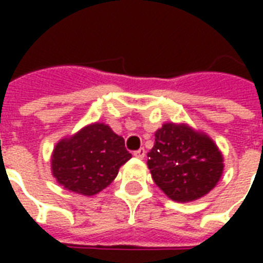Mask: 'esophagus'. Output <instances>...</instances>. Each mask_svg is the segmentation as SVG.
Wrapping results in <instances>:
<instances>
[{
    "instance_id": "1",
    "label": "esophagus",
    "mask_w": 263,
    "mask_h": 263,
    "mask_svg": "<svg viewBox=\"0 0 263 263\" xmlns=\"http://www.w3.org/2000/svg\"><path fill=\"white\" fill-rule=\"evenodd\" d=\"M145 155H146V151H145L143 148H139L138 151L134 152V156H135V158H139V159H143V158H145Z\"/></svg>"
}]
</instances>
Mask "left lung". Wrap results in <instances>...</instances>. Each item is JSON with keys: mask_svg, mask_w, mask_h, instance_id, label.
Instances as JSON below:
<instances>
[{"mask_svg": "<svg viewBox=\"0 0 263 263\" xmlns=\"http://www.w3.org/2000/svg\"><path fill=\"white\" fill-rule=\"evenodd\" d=\"M222 166L220 151L207 135L175 124L155 132L148 167L172 200L192 201L207 194L220 180Z\"/></svg>", "mask_w": 263, "mask_h": 263, "instance_id": "1", "label": "left lung"}]
</instances>
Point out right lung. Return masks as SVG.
Listing matches in <instances>:
<instances>
[{
	"mask_svg": "<svg viewBox=\"0 0 263 263\" xmlns=\"http://www.w3.org/2000/svg\"><path fill=\"white\" fill-rule=\"evenodd\" d=\"M131 158L124 138L105 124H92L56 145L52 172L67 190L92 196L107 187Z\"/></svg>",
	"mask_w": 263,
	"mask_h": 263,
	"instance_id": "obj_1",
	"label": "right lung"
}]
</instances>
